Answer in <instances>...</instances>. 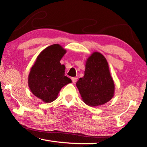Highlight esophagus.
<instances>
[{
	"label": "esophagus",
	"mask_w": 147,
	"mask_h": 147,
	"mask_svg": "<svg viewBox=\"0 0 147 147\" xmlns=\"http://www.w3.org/2000/svg\"><path fill=\"white\" fill-rule=\"evenodd\" d=\"M72 80V82H73V84H75L76 82V80H77V78H75V77H73V78H71Z\"/></svg>",
	"instance_id": "34e87169"
}]
</instances>
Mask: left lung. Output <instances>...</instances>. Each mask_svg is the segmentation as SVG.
Returning <instances> with one entry per match:
<instances>
[{
	"label": "left lung",
	"mask_w": 147,
	"mask_h": 147,
	"mask_svg": "<svg viewBox=\"0 0 147 147\" xmlns=\"http://www.w3.org/2000/svg\"><path fill=\"white\" fill-rule=\"evenodd\" d=\"M82 100L95 107L108 102L113 97L115 84L108 63L102 54L94 52L86 61L84 76L76 82Z\"/></svg>",
	"instance_id": "1"
}]
</instances>
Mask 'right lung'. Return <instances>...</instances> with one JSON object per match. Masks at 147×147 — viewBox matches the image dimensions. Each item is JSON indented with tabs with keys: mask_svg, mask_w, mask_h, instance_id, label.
I'll return each instance as SVG.
<instances>
[{
	"mask_svg": "<svg viewBox=\"0 0 147 147\" xmlns=\"http://www.w3.org/2000/svg\"><path fill=\"white\" fill-rule=\"evenodd\" d=\"M66 52L59 44L49 46L41 52L30 69L29 88L34 95L45 103L56 100L61 89L72 82L65 76V67L60 63Z\"/></svg>",
	"mask_w": 147,
	"mask_h": 147,
	"instance_id": "obj_1",
	"label": "right lung"
}]
</instances>
